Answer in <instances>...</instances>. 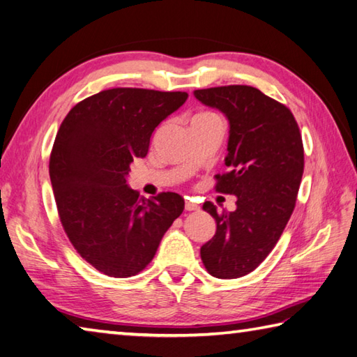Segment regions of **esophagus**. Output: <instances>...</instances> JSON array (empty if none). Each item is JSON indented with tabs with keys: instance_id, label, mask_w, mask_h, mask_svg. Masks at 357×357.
<instances>
[{
	"instance_id": "obj_1",
	"label": "esophagus",
	"mask_w": 357,
	"mask_h": 357,
	"mask_svg": "<svg viewBox=\"0 0 357 357\" xmlns=\"http://www.w3.org/2000/svg\"><path fill=\"white\" fill-rule=\"evenodd\" d=\"M199 208H200V206L197 205V203L192 202V200L188 199V200L185 202V209H186V211H197Z\"/></svg>"
}]
</instances>
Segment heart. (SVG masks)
Listing matches in <instances>:
<instances>
[{
  "instance_id": "heart-1",
  "label": "heart",
  "mask_w": 357,
  "mask_h": 357,
  "mask_svg": "<svg viewBox=\"0 0 357 357\" xmlns=\"http://www.w3.org/2000/svg\"><path fill=\"white\" fill-rule=\"evenodd\" d=\"M205 115H214V114H199V115H195V117H205Z\"/></svg>"
}]
</instances>
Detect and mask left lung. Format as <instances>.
Segmentation results:
<instances>
[{
    "mask_svg": "<svg viewBox=\"0 0 357 357\" xmlns=\"http://www.w3.org/2000/svg\"><path fill=\"white\" fill-rule=\"evenodd\" d=\"M194 96L229 120V171L217 174L215 191L237 197L232 213L203 205L217 231L200 256L211 275L237 279L266 259L293 214L305 165L302 135L293 112L252 86L209 87Z\"/></svg>",
    "mask_w": 357,
    "mask_h": 357,
    "instance_id": "8db88e82",
    "label": "left lung"
}]
</instances>
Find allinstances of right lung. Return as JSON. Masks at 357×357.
Listing matches in <instances>:
<instances>
[{
	"instance_id": "1",
	"label": "right lung",
	"mask_w": 357,
	"mask_h": 357,
	"mask_svg": "<svg viewBox=\"0 0 357 357\" xmlns=\"http://www.w3.org/2000/svg\"><path fill=\"white\" fill-rule=\"evenodd\" d=\"M186 98L114 87L79 101L58 129L49 176L60 222L79 256L109 278L143 271L183 213L181 195L138 197L126 176L135 158L146 157L154 129Z\"/></svg>"
}]
</instances>
